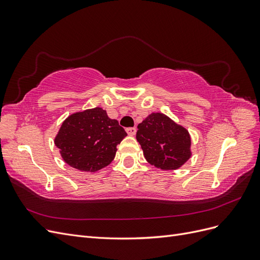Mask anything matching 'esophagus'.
<instances>
[{
    "instance_id": "34e87169",
    "label": "esophagus",
    "mask_w": 260,
    "mask_h": 260,
    "mask_svg": "<svg viewBox=\"0 0 260 260\" xmlns=\"http://www.w3.org/2000/svg\"><path fill=\"white\" fill-rule=\"evenodd\" d=\"M125 131H127V133H128V136H135L136 133H137V129L133 127V128H127L125 129Z\"/></svg>"
}]
</instances>
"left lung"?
Wrapping results in <instances>:
<instances>
[{
	"instance_id": "1",
	"label": "left lung",
	"mask_w": 260,
	"mask_h": 260,
	"mask_svg": "<svg viewBox=\"0 0 260 260\" xmlns=\"http://www.w3.org/2000/svg\"><path fill=\"white\" fill-rule=\"evenodd\" d=\"M137 140L145 159L156 168L175 170L191 157L190 133L161 113H153L139 123Z\"/></svg>"
}]
</instances>
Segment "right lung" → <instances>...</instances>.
<instances>
[{
  "mask_svg": "<svg viewBox=\"0 0 260 260\" xmlns=\"http://www.w3.org/2000/svg\"><path fill=\"white\" fill-rule=\"evenodd\" d=\"M127 132L103 108L95 107L70 115L55 138V145L69 166L98 171L115 158L117 145Z\"/></svg>",
  "mask_w": 260,
  "mask_h": 260,
  "instance_id": "right-lung-1",
  "label": "right lung"
}]
</instances>
